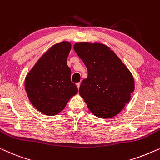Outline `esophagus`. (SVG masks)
<instances>
[{
    "instance_id": "1",
    "label": "esophagus",
    "mask_w": 160,
    "mask_h": 160,
    "mask_svg": "<svg viewBox=\"0 0 160 160\" xmlns=\"http://www.w3.org/2000/svg\"><path fill=\"white\" fill-rule=\"evenodd\" d=\"M76 86H77L78 89H79V87H80V83H79V82H78V83H76Z\"/></svg>"
}]
</instances>
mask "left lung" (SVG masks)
<instances>
[{
    "label": "left lung",
    "instance_id": "obj_1",
    "mask_svg": "<svg viewBox=\"0 0 160 160\" xmlns=\"http://www.w3.org/2000/svg\"><path fill=\"white\" fill-rule=\"evenodd\" d=\"M74 50L88 71L79 94L96 117L112 118L130 101L134 78L112 50L101 43H78Z\"/></svg>",
    "mask_w": 160,
    "mask_h": 160
}]
</instances>
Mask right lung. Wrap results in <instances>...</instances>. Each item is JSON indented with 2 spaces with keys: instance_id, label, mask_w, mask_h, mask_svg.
I'll list each match as a JSON object with an SVG mask.
<instances>
[{
  "instance_id": "add662e5",
  "label": "right lung",
  "mask_w": 160,
  "mask_h": 160,
  "mask_svg": "<svg viewBox=\"0 0 160 160\" xmlns=\"http://www.w3.org/2000/svg\"><path fill=\"white\" fill-rule=\"evenodd\" d=\"M71 48V43L65 41L54 45L26 76L25 87L30 101L46 115L58 114L78 92L67 65Z\"/></svg>"
}]
</instances>
